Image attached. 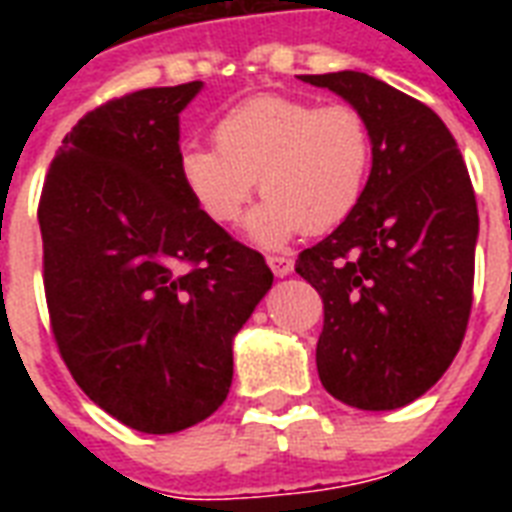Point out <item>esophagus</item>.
I'll return each mask as SVG.
<instances>
[{
	"label": "esophagus",
	"mask_w": 512,
	"mask_h": 512,
	"mask_svg": "<svg viewBox=\"0 0 512 512\" xmlns=\"http://www.w3.org/2000/svg\"><path fill=\"white\" fill-rule=\"evenodd\" d=\"M268 265H271L273 276H289V273L295 271V263H292V257H284V255H268Z\"/></svg>",
	"instance_id": "esophagus-1"
}]
</instances>
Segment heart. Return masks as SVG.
I'll return each instance as SVG.
<instances>
[{
	"label": "heart",
	"mask_w": 512,
	"mask_h": 512,
	"mask_svg": "<svg viewBox=\"0 0 512 512\" xmlns=\"http://www.w3.org/2000/svg\"><path fill=\"white\" fill-rule=\"evenodd\" d=\"M215 146H185L180 180L215 223L239 220L257 188L265 199L244 231L255 244L284 247L300 231L324 233L361 204L372 172V132L348 103L316 106L289 95H257L225 111Z\"/></svg>",
	"instance_id": "b5f03b06"
}]
</instances>
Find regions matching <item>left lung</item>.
I'll use <instances>...</instances> for the list:
<instances>
[{
	"label": "left lung",
	"mask_w": 512,
	"mask_h": 512,
	"mask_svg": "<svg viewBox=\"0 0 512 512\" xmlns=\"http://www.w3.org/2000/svg\"><path fill=\"white\" fill-rule=\"evenodd\" d=\"M340 95L372 132L364 199L295 271L324 300L321 385L342 404H412L457 356L476 268L478 209L452 132L420 100L361 71L300 76Z\"/></svg>",
	"instance_id": "left-lung-1"
}]
</instances>
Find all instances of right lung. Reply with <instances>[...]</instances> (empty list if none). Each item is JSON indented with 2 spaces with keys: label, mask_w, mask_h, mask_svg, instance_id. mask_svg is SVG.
<instances>
[{
  "label": "right lung",
  "mask_w": 512,
  "mask_h": 512,
  "mask_svg": "<svg viewBox=\"0 0 512 512\" xmlns=\"http://www.w3.org/2000/svg\"><path fill=\"white\" fill-rule=\"evenodd\" d=\"M201 87L138 90L82 116L39 201L60 356L90 401L154 436L223 404L233 337L273 284L180 180V111Z\"/></svg>",
  "instance_id": "obj_1"
}]
</instances>
